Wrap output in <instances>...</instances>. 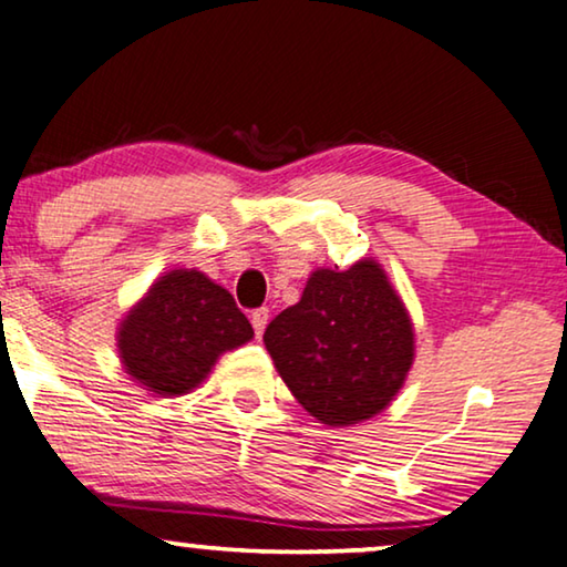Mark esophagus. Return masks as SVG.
<instances>
[{
  "instance_id": "1",
  "label": "esophagus",
  "mask_w": 567,
  "mask_h": 567,
  "mask_svg": "<svg viewBox=\"0 0 567 567\" xmlns=\"http://www.w3.org/2000/svg\"><path fill=\"white\" fill-rule=\"evenodd\" d=\"M267 321H269V310L267 308L251 310V326H254V333H257V337H261V333H265Z\"/></svg>"
}]
</instances>
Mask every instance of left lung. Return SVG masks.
Listing matches in <instances>:
<instances>
[{
    "label": "left lung",
    "mask_w": 567,
    "mask_h": 567,
    "mask_svg": "<svg viewBox=\"0 0 567 567\" xmlns=\"http://www.w3.org/2000/svg\"><path fill=\"white\" fill-rule=\"evenodd\" d=\"M277 372L310 416L329 426L372 419L403 388L413 326L380 265L318 269L298 306L265 331Z\"/></svg>",
    "instance_id": "obj_1"
}]
</instances>
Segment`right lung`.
<instances>
[{"instance_id": "obj_1", "label": "right lung", "mask_w": 567, "mask_h": 567, "mask_svg": "<svg viewBox=\"0 0 567 567\" xmlns=\"http://www.w3.org/2000/svg\"><path fill=\"white\" fill-rule=\"evenodd\" d=\"M251 337L234 295L197 269H172L125 316L117 347L133 380L156 395H182Z\"/></svg>"}]
</instances>
